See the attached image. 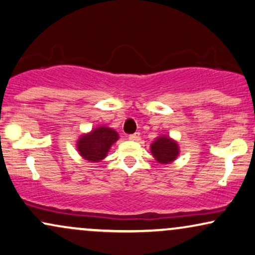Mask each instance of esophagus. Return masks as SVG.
<instances>
[{
    "instance_id": "obj_1",
    "label": "esophagus",
    "mask_w": 255,
    "mask_h": 255,
    "mask_svg": "<svg viewBox=\"0 0 255 255\" xmlns=\"http://www.w3.org/2000/svg\"><path fill=\"white\" fill-rule=\"evenodd\" d=\"M139 137H140L139 132H134V133H132V134L128 135V139H131V140H138V139H139Z\"/></svg>"
}]
</instances>
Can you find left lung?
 <instances>
[{
  "mask_svg": "<svg viewBox=\"0 0 255 255\" xmlns=\"http://www.w3.org/2000/svg\"><path fill=\"white\" fill-rule=\"evenodd\" d=\"M151 152L159 163L167 164L176 159L179 148L176 141L168 137H159L151 145Z\"/></svg>",
  "mask_w": 255,
  "mask_h": 255,
  "instance_id": "obj_1",
  "label": "left lung"
}]
</instances>
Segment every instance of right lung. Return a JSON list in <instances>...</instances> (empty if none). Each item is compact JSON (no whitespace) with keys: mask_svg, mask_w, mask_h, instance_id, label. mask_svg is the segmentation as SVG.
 I'll list each match as a JSON object with an SVG mask.
<instances>
[{"mask_svg":"<svg viewBox=\"0 0 255 255\" xmlns=\"http://www.w3.org/2000/svg\"><path fill=\"white\" fill-rule=\"evenodd\" d=\"M117 139L118 133L115 130L101 127L82 135L77 141V148L84 159L96 163L105 158L109 148Z\"/></svg>","mask_w":255,"mask_h":255,"instance_id":"1","label":"right lung"}]
</instances>
